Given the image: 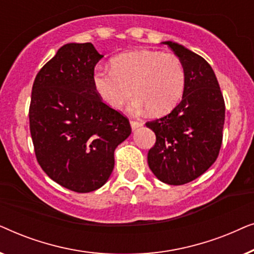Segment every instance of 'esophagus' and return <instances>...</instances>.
<instances>
[{
  "instance_id": "obj_1",
  "label": "esophagus",
  "mask_w": 254,
  "mask_h": 254,
  "mask_svg": "<svg viewBox=\"0 0 254 254\" xmlns=\"http://www.w3.org/2000/svg\"><path fill=\"white\" fill-rule=\"evenodd\" d=\"M130 126L131 129L135 130L136 128L143 126V121H138V120H130Z\"/></svg>"
}]
</instances>
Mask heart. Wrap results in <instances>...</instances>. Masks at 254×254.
I'll list each match as a JSON object with an SVG mask.
<instances>
[{"instance_id": "heart-1", "label": "heart", "mask_w": 254, "mask_h": 254, "mask_svg": "<svg viewBox=\"0 0 254 254\" xmlns=\"http://www.w3.org/2000/svg\"><path fill=\"white\" fill-rule=\"evenodd\" d=\"M186 74L183 62L173 54L158 51H131L112 59V68L97 65L93 89L106 105L120 109L133 93L135 109L156 114L171 111L182 98Z\"/></svg>"}]
</instances>
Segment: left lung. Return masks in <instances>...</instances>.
<instances>
[{
	"instance_id": "left-lung-1",
	"label": "left lung",
	"mask_w": 254,
	"mask_h": 254,
	"mask_svg": "<svg viewBox=\"0 0 254 254\" xmlns=\"http://www.w3.org/2000/svg\"><path fill=\"white\" fill-rule=\"evenodd\" d=\"M183 62L185 89L168 116L148 121L156 142L148 152L152 173L169 185L196 179L216 161L223 140L225 104L210 64L182 45L164 41Z\"/></svg>"
}]
</instances>
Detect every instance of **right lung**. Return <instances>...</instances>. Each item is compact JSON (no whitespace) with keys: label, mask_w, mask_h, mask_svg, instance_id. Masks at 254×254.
<instances>
[{"label":"right lung","mask_w":254,"mask_h":254,"mask_svg":"<svg viewBox=\"0 0 254 254\" xmlns=\"http://www.w3.org/2000/svg\"><path fill=\"white\" fill-rule=\"evenodd\" d=\"M103 55L91 43L67 44L40 69L29 110L34 154L45 173L77 193L98 190L114 168V150L131 133L129 120L93 89Z\"/></svg>","instance_id":"obj_1"}]
</instances>
